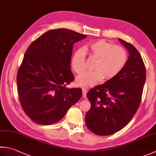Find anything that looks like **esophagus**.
<instances>
[{"instance_id":"34e87169","label":"esophagus","mask_w":156,"mask_h":156,"mask_svg":"<svg viewBox=\"0 0 156 156\" xmlns=\"http://www.w3.org/2000/svg\"><path fill=\"white\" fill-rule=\"evenodd\" d=\"M82 95H83V97H87V88H84V87H82Z\"/></svg>"}]
</instances>
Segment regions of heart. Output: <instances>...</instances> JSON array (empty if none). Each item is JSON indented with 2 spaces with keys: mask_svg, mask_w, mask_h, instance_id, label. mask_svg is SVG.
Returning <instances> with one entry per match:
<instances>
[{
  "mask_svg": "<svg viewBox=\"0 0 156 156\" xmlns=\"http://www.w3.org/2000/svg\"><path fill=\"white\" fill-rule=\"evenodd\" d=\"M84 51L97 58L94 66L95 70L85 72L76 80L78 85L93 87L102 80L113 78L124 68L127 62V53L123 47L114 46L103 40L91 42L84 46ZM83 50L76 51L72 57V67L77 74L86 69V55Z\"/></svg>",
  "mask_w": 156,
  "mask_h": 156,
  "instance_id": "1",
  "label": "heart"
}]
</instances>
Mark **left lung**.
<instances>
[{
  "label": "left lung",
  "mask_w": 156,
  "mask_h": 156,
  "mask_svg": "<svg viewBox=\"0 0 156 156\" xmlns=\"http://www.w3.org/2000/svg\"><path fill=\"white\" fill-rule=\"evenodd\" d=\"M118 40L129 53L126 65L115 77L87 94L91 107L85 122L97 135H110L122 129L132 120L141 101L146 78L145 64L133 45Z\"/></svg>",
  "instance_id": "8db88e82"
}]
</instances>
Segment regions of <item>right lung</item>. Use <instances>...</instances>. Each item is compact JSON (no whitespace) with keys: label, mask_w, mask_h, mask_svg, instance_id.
I'll return each mask as SVG.
<instances>
[{"label":"right lung","mask_w":156,"mask_h":156,"mask_svg":"<svg viewBox=\"0 0 156 156\" xmlns=\"http://www.w3.org/2000/svg\"><path fill=\"white\" fill-rule=\"evenodd\" d=\"M87 37L65 28L51 30L29 46L17 72L20 101L34 122H57L82 97L80 88H68L73 45Z\"/></svg>","instance_id":"obj_1"}]
</instances>
